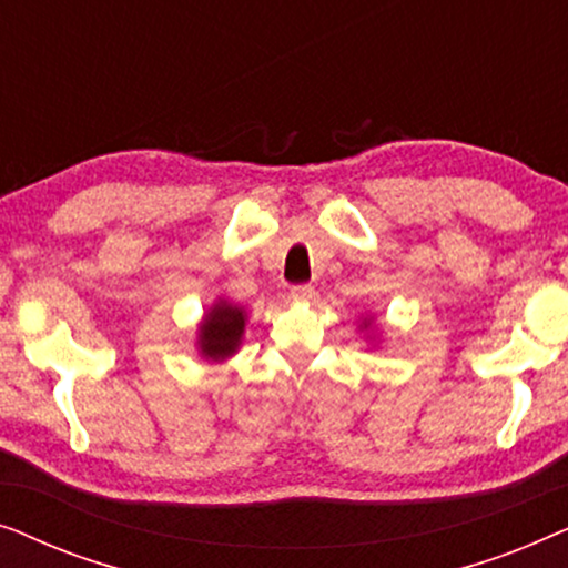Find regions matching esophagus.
Instances as JSON below:
<instances>
[{"mask_svg":"<svg viewBox=\"0 0 568 568\" xmlns=\"http://www.w3.org/2000/svg\"><path fill=\"white\" fill-rule=\"evenodd\" d=\"M292 297H294V300H300V302H313V300L317 297V292H315V286L302 284V286H294V290H292Z\"/></svg>","mask_w":568,"mask_h":568,"instance_id":"34e87169","label":"esophagus"}]
</instances>
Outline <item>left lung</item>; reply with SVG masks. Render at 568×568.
I'll list each match as a JSON object with an SVG mask.
<instances>
[{
  "mask_svg": "<svg viewBox=\"0 0 568 568\" xmlns=\"http://www.w3.org/2000/svg\"><path fill=\"white\" fill-rule=\"evenodd\" d=\"M359 331H372V315L362 317V323H359ZM372 333H375V331H372ZM367 338H372V336H367Z\"/></svg>",
  "mask_w": 568,
  "mask_h": 568,
  "instance_id": "1",
  "label": "left lung"
}]
</instances>
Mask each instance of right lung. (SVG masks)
Returning a JSON list of instances; mask_svg holds the SVG:
<instances>
[{
	"label": "right lung",
	"mask_w": 568,
	"mask_h": 568,
	"mask_svg": "<svg viewBox=\"0 0 568 568\" xmlns=\"http://www.w3.org/2000/svg\"><path fill=\"white\" fill-rule=\"evenodd\" d=\"M247 310L220 297L201 317L196 331L199 356L206 362H227L243 346Z\"/></svg>",
	"instance_id": "right-lung-1"
}]
</instances>
